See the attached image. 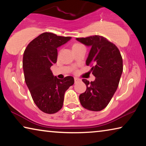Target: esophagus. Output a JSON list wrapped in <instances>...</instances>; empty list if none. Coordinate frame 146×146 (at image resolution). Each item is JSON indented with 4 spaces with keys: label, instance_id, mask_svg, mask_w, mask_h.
I'll list each match as a JSON object with an SVG mask.
<instances>
[{
    "label": "esophagus",
    "instance_id": "34e87169",
    "mask_svg": "<svg viewBox=\"0 0 146 146\" xmlns=\"http://www.w3.org/2000/svg\"><path fill=\"white\" fill-rule=\"evenodd\" d=\"M74 80H75V82L76 83V82H78V81H80V79L75 77V78H74Z\"/></svg>",
    "mask_w": 146,
    "mask_h": 146
}]
</instances>
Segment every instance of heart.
Segmentation results:
<instances>
[{
    "instance_id": "b5f03b06",
    "label": "heart",
    "mask_w": 146,
    "mask_h": 146,
    "mask_svg": "<svg viewBox=\"0 0 146 146\" xmlns=\"http://www.w3.org/2000/svg\"><path fill=\"white\" fill-rule=\"evenodd\" d=\"M80 45H81V44H78V43H75L73 45V46H72V49H74V48H77V47L80 46Z\"/></svg>"
}]
</instances>
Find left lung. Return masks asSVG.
<instances>
[{
	"label": "left lung",
	"instance_id": "obj_1",
	"mask_svg": "<svg viewBox=\"0 0 146 146\" xmlns=\"http://www.w3.org/2000/svg\"><path fill=\"white\" fill-rule=\"evenodd\" d=\"M76 39L91 47L86 63L91 66V71L96 77L91 82L82 79L87 88L79 96V100L82 107L99 111L108 105L117 91L123 71L122 56L117 47L102 36Z\"/></svg>",
	"mask_w": 146,
	"mask_h": 146
}]
</instances>
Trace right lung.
Masks as SVG:
<instances>
[{"instance_id": "add662e5", "label": "right lung", "mask_w": 146, "mask_h": 146, "mask_svg": "<svg viewBox=\"0 0 146 146\" xmlns=\"http://www.w3.org/2000/svg\"><path fill=\"white\" fill-rule=\"evenodd\" d=\"M71 38L43 33L29 42L24 52V78L36 106L44 113L53 114L62 108L66 91L74 84L73 76L58 79L50 68L57 60V48Z\"/></svg>"}]
</instances>
